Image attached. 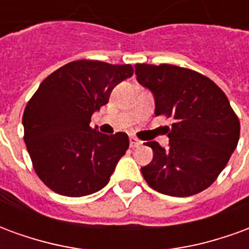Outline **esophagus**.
Instances as JSON below:
<instances>
[{
	"mask_svg": "<svg viewBox=\"0 0 249 249\" xmlns=\"http://www.w3.org/2000/svg\"><path fill=\"white\" fill-rule=\"evenodd\" d=\"M129 144H130V148H136V146L141 145V141L139 140V139H136L135 136H130V137H129Z\"/></svg>",
	"mask_w": 249,
	"mask_h": 249,
	"instance_id": "34e87169",
	"label": "esophagus"
}]
</instances>
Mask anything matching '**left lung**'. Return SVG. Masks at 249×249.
<instances>
[{
    "instance_id": "8db88e82",
    "label": "left lung",
    "mask_w": 249,
    "mask_h": 249,
    "mask_svg": "<svg viewBox=\"0 0 249 249\" xmlns=\"http://www.w3.org/2000/svg\"><path fill=\"white\" fill-rule=\"evenodd\" d=\"M137 81L155 97L156 116L172 117L169 148L146 145L153 159L141 168L145 181L168 196L185 197L213 183L237 146L240 121L225 93L201 73L181 66L136 64Z\"/></svg>"
}]
</instances>
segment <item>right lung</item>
Masks as SVG:
<instances>
[{
	"mask_svg": "<svg viewBox=\"0 0 249 249\" xmlns=\"http://www.w3.org/2000/svg\"><path fill=\"white\" fill-rule=\"evenodd\" d=\"M132 74L129 64L78 60L41 82L22 116L24 140L37 176L52 191L81 197L108 184L129 139L124 132L100 133L89 123Z\"/></svg>",
	"mask_w": 249,
	"mask_h": 249,
	"instance_id": "obj_1",
	"label": "right lung"
}]
</instances>
